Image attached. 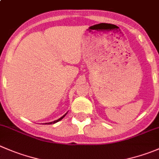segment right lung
I'll return each instance as SVG.
<instances>
[{
	"mask_svg": "<svg viewBox=\"0 0 159 159\" xmlns=\"http://www.w3.org/2000/svg\"><path fill=\"white\" fill-rule=\"evenodd\" d=\"M67 113H65V114H64V115L63 116H61V118H59V119H58V120H54V121H53V122H50V123H46L45 124H56V123L59 122L60 120H62V119L64 118V117L66 115H67Z\"/></svg>",
	"mask_w": 159,
	"mask_h": 159,
	"instance_id": "obj_1",
	"label": "right lung"
}]
</instances>
